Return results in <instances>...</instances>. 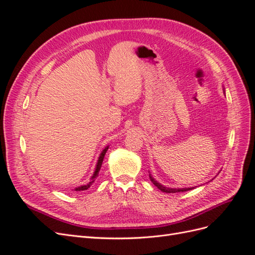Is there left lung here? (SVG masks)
<instances>
[{
	"label": "left lung",
	"instance_id": "1",
	"mask_svg": "<svg viewBox=\"0 0 255 255\" xmlns=\"http://www.w3.org/2000/svg\"><path fill=\"white\" fill-rule=\"evenodd\" d=\"M223 94H226V89L223 88ZM149 176H150V180H151V182L155 185V186L160 190V191H163V192H166V194H175V192H183V191H187V190H191V189H194V188H196V187H198V186H192V187H183V188H175V187H167V186H165V185H161L160 183H158L155 179H154V177L151 175V173H149ZM200 186H201V185H200Z\"/></svg>",
	"mask_w": 255,
	"mask_h": 255
}]
</instances>
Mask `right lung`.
I'll return each instance as SVG.
<instances>
[{"mask_svg":"<svg viewBox=\"0 0 255 255\" xmlns=\"http://www.w3.org/2000/svg\"><path fill=\"white\" fill-rule=\"evenodd\" d=\"M109 148H110V145H106L105 148L103 149V151L101 152V154H100V156H99V158H98V161H97V165H96V168H95V171H94V174L91 175V179H90V181H89V183H87L86 185H81V186H79V187H75L74 188V190L75 191H83V190H87L92 184H94V182L96 181V177L98 176V174H99V171H100V169H101V166H102V163H103V159H104V156H105V153H106V151L109 150Z\"/></svg>","mask_w":255,"mask_h":255,"instance_id":"add662e5","label":"right lung"}]
</instances>
